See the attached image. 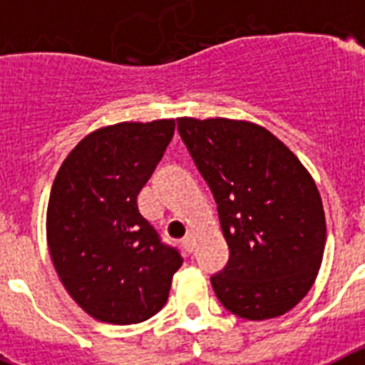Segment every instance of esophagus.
I'll use <instances>...</instances> for the list:
<instances>
[{"label":"esophagus","mask_w":365,"mask_h":365,"mask_svg":"<svg viewBox=\"0 0 365 365\" xmlns=\"http://www.w3.org/2000/svg\"><path fill=\"white\" fill-rule=\"evenodd\" d=\"M182 247H185L188 252H192V250H193V237H192V235H186L185 240H182Z\"/></svg>","instance_id":"obj_1"}]
</instances>
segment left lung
I'll return each instance as SVG.
<instances>
[{
	"instance_id": "8db88e82",
	"label": "left lung",
	"mask_w": 365,
	"mask_h": 365,
	"mask_svg": "<svg viewBox=\"0 0 365 365\" xmlns=\"http://www.w3.org/2000/svg\"><path fill=\"white\" fill-rule=\"evenodd\" d=\"M217 202L230 259L212 278L222 307L270 320L311 291L325 248V212L309 170L267 128L234 118H177Z\"/></svg>"
}]
</instances>
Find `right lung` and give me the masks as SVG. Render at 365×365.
Wrapping results in <instances>:
<instances>
[{"label": "right lung", "mask_w": 365, "mask_h": 365, "mask_svg": "<svg viewBox=\"0 0 365 365\" xmlns=\"http://www.w3.org/2000/svg\"><path fill=\"white\" fill-rule=\"evenodd\" d=\"M173 131V118L98 128L54 177L45 221L51 259L71 298L95 320L130 325L155 316L182 265L137 202Z\"/></svg>", "instance_id": "add662e5"}]
</instances>
